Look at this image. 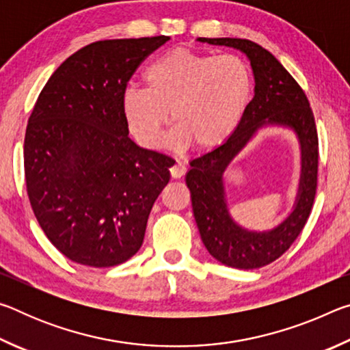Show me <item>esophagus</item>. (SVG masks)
<instances>
[{"mask_svg":"<svg viewBox=\"0 0 350 350\" xmlns=\"http://www.w3.org/2000/svg\"><path fill=\"white\" fill-rule=\"evenodd\" d=\"M170 173H171V177H173V179H180V177L187 173V168H185V165H183V163L176 162L173 167L170 168Z\"/></svg>","mask_w":350,"mask_h":350,"instance_id":"1","label":"esophagus"}]
</instances>
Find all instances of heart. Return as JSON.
I'll return each mask as SVG.
<instances>
[{"mask_svg": "<svg viewBox=\"0 0 350 350\" xmlns=\"http://www.w3.org/2000/svg\"><path fill=\"white\" fill-rule=\"evenodd\" d=\"M142 79L145 90L128 88L122 109L134 137L148 148L161 145L171 116L174 146L194 144L199 150H215L244 120L254 90L253 70L242 57H215L189 47L157 57Z\"/></svg>", "mask_w": 350, "mask_h": 350, "instance_id": "obj_1", "label": "heart"}]
</instances>
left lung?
I'll use <instances>...</instances> for the list:
<instances>
[{"instance_id": "obj_1", "label": "left lung", "mask_w": 350, "mask_h": 350, "mask_svg": "<svg viewBox=\"0 0 350 350\" xmlns=\"http://www.w3.org/2000/svg\"><path fill=\"white\" fill-rule=\"evenodd\" d=\"M202 43L230 46L250 58L254 97L244 120L225 144L193 159L187 187L200 238L213 258L233 269H259L286 253L310 216L318 185V133L315 117L303 88L267 49L244 38H199ZM270 122L293 127L304 148V174L299 202L286 221L271 232H247L228 216L221 174L257 128Z\"/></svg>"}]
</instances>
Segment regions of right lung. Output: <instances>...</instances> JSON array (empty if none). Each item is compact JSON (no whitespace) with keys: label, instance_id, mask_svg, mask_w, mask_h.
<instances>
[{"label":"right lung","instance_id":"right-lung-1","mask_svg":"<svg viewBox=\"0 0 350 350\" xmlns=\"http://www.w3.org/2000/svg\"><path fill=\"white\" fill-rule=\"evenodd\" d=\"M170 38L102 40L66 58L29 117L25 177L33 215L64 256L112 267L142 247L174 161L128 137L122 97L135 69Z\"/></svg>","mask_w":350,"mask_h":350}]
</instances>
